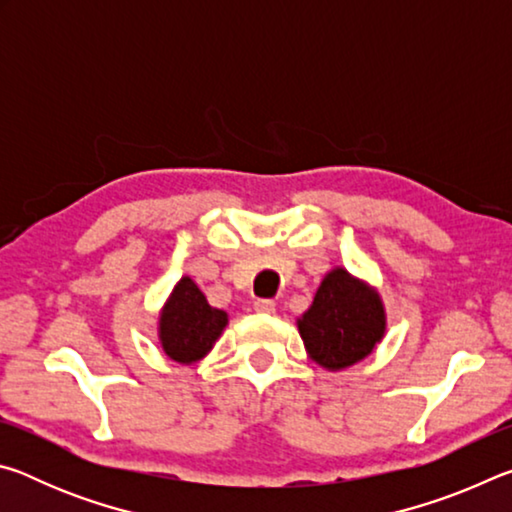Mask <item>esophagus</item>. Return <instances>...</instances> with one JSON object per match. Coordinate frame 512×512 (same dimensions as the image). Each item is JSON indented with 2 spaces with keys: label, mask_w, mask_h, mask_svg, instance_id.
<instances>
[{
  "label": "esophagus",
  "mask_w": 512,
  "mask_h": 512,
  "mask_svg": "<svg viewBox=\"0 0 512 512\" xmlns=\"http://www.w3.org/2000/svg\"><path fill=\"white\" fill-rule=\"evenodd\" d=\"M255 311H259V314H275V302L273 300H255Z\"/></svg>",
  "instance_id": "obj_1"
}]
</instances>
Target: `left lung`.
Here are the masks:
<instances>
[{
  "instance_id": "8db88e82",
  "label": "left lung",
  "mask_w": 512,
  "mask_h": 512,
  "mask_svg": "<svg viewBox=\"0 0 512 512\" xmlns=\"http://www.w3.org/2000/svg\"><path fill=\"white\" fill-rule=\"evenodd\" d=\"M296 325L309 359L339 372L370 357L384 339L386 307L372 284L336 266Z\"/></svg>"
}]
</instances>
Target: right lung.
Instances as JSON below:
<instances>
[{
	"mask_svg": "<svg viewBox=\"0 0 512 512\" xmlns=\"http://www.w3.org/2000/svg\"><path fill=\"white\" fill-rule=\"evenodd\" d=\"M225 325H228V314L212 307L192 277L183 275L160 309V348L180 366H194L212 352Z\"/></svg>",
	"mask_w": 512,
	"mask_h": 512,
	"instance_id": "add662e5",
	"label": "right lung"
}]
</instances>
